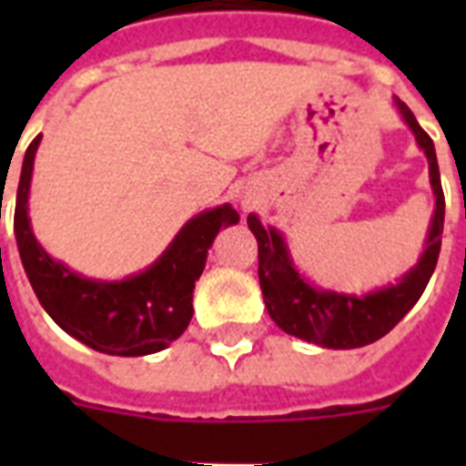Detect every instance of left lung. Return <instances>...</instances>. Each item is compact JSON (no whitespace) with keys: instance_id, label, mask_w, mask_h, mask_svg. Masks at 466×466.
Returning <instances> with one entry per match:
<instances>
[{"instance_id":"obj_1","label":"left lung","mask_w":466,"mask_h":466,"mask_svg":"<svg viewBox=\"0 0 466 466\" xmlns=\"http://www.w3.org/2000/svg\"><path fill=\"white\" fill-rule=\"evenodd\" d=\"M394 104L401 118L406 120V126L416 135L423 155L428 157V171H431V186L435 196L426 251L420 254L419 263L406 276H401L397 285L368 292V295L319 290L307 283L292 266L283 234L278 232L276 227H263L256 215L247 218L248 229L258 241V283H261L266 309L285 333L298 336L307 343H317L333 350L375 343L384 333H390L406 317V311L419 302L428 280L433 276L435 263L441 256L442 222H445V196H442L438 157H435L433 140L419 126L411 108L401 104L399 98H394Z\"/></svg>"}]
</instances>
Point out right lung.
Instances as JSON below:
<instances>
[{
  "mask_svg": "<svg viewBox=\"0 0 466 466\" xmlns=\"http://www.w3.org/2000/svg\"><path fill=\"white\" fill-rule=\"evenodd\" d=\"M38 145L40 135L25 149L14 210L18 254L38 302L62 331L98 353L137 358L164 350L188 329L208 248L222 227L239 222V212L229 203L200 212L147 270L120 283L91 280L50 258L33 237L28 190Z\"/></svg>",
  "mask_w": 466,
  "mask_h": 466,
  "instance_id": "1",
  "label": "right lung"
}]
</instances>
